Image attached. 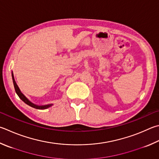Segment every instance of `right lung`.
<instances>
[{"mask_svg":"<svg viewBox=\"0 0 159 159\" xmlns=\"http://www.w3.org/2000/svg\"><path fill=\"white\" fill-rule=\"evenodd\" d=\"M11 76H12V80H13V83H14V89H15V91H16V93L17 94V95H18L19 97L21 99L23 102H24V103H26V104H28V106H31V107L33 108H34L36 109H40V110H43V109H46V108H49L50 106H52V104H48V105H45V106H37V105H35L34 104V103H31L29 100H28L26 97H25L24 94H23L21 91H20V89L18 87V85H16V83L15 82V80H14V76H13V74H11Z\"/></svg>","mask_w":159,"mask_h":159,"instance_id":"1","label":"right lung"}]
</instances>
